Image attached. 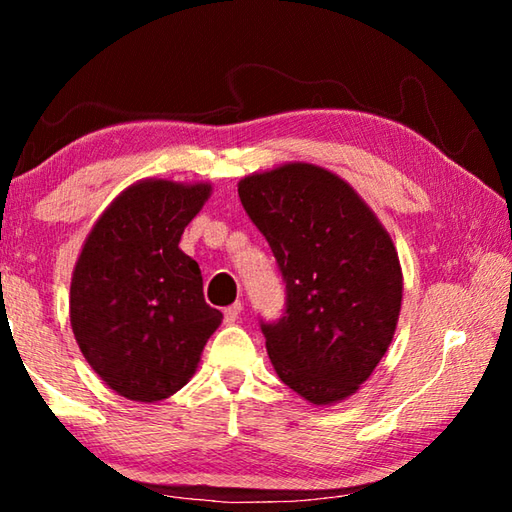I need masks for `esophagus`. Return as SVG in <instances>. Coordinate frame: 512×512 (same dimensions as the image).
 I'll list each match as a JSON object with an SVG mask.
<instances>
[{"mask_svg": "<svg viewBox=\"0 0 512 512\" xmlns=\"http://www.w3.org/2000/svg\"><path fill=\"white\" fill-rule=\"evenodd\" d=\"M241 309H244V307H241V302H235V305L225 309V311H223V320H225V325H235L237 320H239Z\"/></svg>", "mask_w": 512, "mask_h": 512, "instance_id": "obj_1", "label": "esophagus"}]
</instances>
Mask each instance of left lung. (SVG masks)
I'll use <instances>...</instances> for the list:
<instances>
[{
	"mask_svg": "<svg viewBox=\"0 0 512 512\" xmlns=\"http://www.w3.org/2000/svg\"><path fill=\"white\" fill-rule=\"evenodd\" d=\"M246 214L287 282V309L262 323L291 391L316 406L359 391L393 341L402 266L366 201L329 169L287 162L239 180Z\"/></svg>",
	"mask_w": 512,
	"mask_h": 512,
	"instance_id": "obj_1",
	"label": "left lung"
}]
</instances>
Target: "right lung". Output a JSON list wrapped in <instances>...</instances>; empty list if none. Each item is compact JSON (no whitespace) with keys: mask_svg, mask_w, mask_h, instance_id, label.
<instances>
[{"mask_svg":"<svg viewBox=\"0 0 512 512\" xmlns=\"http://www.w3.org/2000/svg\"><path fill=\"white\" fill-rule=\"evenodd\" d=\"M210 183L146 178L94 223L69 287V323L92 370L117 395L158 402L194 377L223 314L203 298V275L178 248Z\"/></svg>","mask_w":512,"mask_h":512,"instance_id":"obj_1","label":"right lung"}]
</instances>
